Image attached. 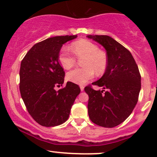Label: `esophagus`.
<instances>
[{"instance_id":"obj_1","label":"esophagus","mask_w":157,"mask_h":157,"mask_svg":"<svg viewBox=\"0 0 157 157\" xmlns=\"http://www.w3.org/2000/svg\"><path fill=\"white\" fill-rule=\"evenodd\" d=\"M80 90H81V91H84V86H80Z\"/></svg>"}]
</instances>
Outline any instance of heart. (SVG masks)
Wrapping results in <instances>:
<instances>
[{
	"mask_svg": "<svg viewBox=\"0 0 157 157\" xmlns=\"http://www.w3.org/2000/svg\"><path fill=\"white\" fill-rule=\"evenodd\" d=\"M70 50L78 59L82 60L83 68H75L67 74V79L74 83L83 85L91 80L94 75H102L105 71L108 65V57L102 50L92 41L86 39H80L72 43ZM61 66L66 69H70L76 64V58L70 55L66 48L61 50L58 57Z\"/></svg>",
	"mask_w": 157,
	"mask_h": 157,
	"instance_id": "obj_1",
	"label": "heart"
}]
</instances>
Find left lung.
Segmentation results:
<instances>
[{
    "label": "left lung",
    "instance_id": "1",
    "mask_svg": "<svg viewBox=\"0 0 157 157\" xmlns=\"http://www.w3.org/2000/svg\"><path fill=\"white\" fill-rule=\"evenodd\" d=\"M87 37L102 45L108 57L105 73L100 80L92 82L107 91H96L91 86L84 89L89 97V118L97 125L115 127L130 116L137 103L141 76L131 52L120 43L108 35Z\"/></svg>",
    "mask_w": 157,
    "mask_h": 157
}]
</instances>
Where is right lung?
<instances>
[{
  "label": "right lung",
  "mask_w": 157,
  "mask_h": 157,
  "mask_svg": "<svg viewBox=\"0 0 157 157\" xmlns=\"http://www.w3.org/2000/svg\"><path fill=\"white\" fill-rule=\"evenodd\" d=\"M77 35L56 36L34 45L21 61L20 91L27 111L37 123L54 127L68 119L71 106L80 93L77 84L64 82L65 72L59 63L63 45Z\"/></svg>",
  "instance_id": "add662e5"
}]
</instances>
